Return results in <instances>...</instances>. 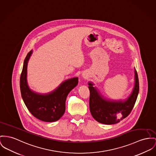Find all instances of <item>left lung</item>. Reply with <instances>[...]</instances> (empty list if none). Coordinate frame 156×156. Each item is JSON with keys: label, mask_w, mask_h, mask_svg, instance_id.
I'll return each instance as SVG.
<instances>
[{"label": "left lung", "mask_w": 156, "mask_h": 156, "mask_svg": "<svg viewBox=\"0 0 156 156\" xmlns=\"http://www.w3.org/2000/svg\"><path fill=\"white\" fill-rule=\"evenodd\" d=\"M90 90L89 108L94 119L104 124H115L125 118L133 110L139 92L138 74L135 69V85L132 94L125 101H111L105 99L89 82Z\"/></svg>", "instance_id": "8db88e82"}]
</instances>
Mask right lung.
Instances as JSON below:
<instances>
[{"label": "right lung", "mask_w": 156, "mask_h": 156, "mask_svg": "<svg viewBox=\"0 0 156 156\" xmlns=\"http://www.w3.org/2000/svg\"><path fill=\"white\" fill-rule=\"evenodd\" d=\"M32 53V51L28 53L21 74L20 89L23 101L31 114L37 119L44 122L56 121L64 114L67 96L78 84V78L63 82L49 94H42L32 91L27 81V64Z\"/></svg>", "instance_id": "obj_1"}]
</instances>
